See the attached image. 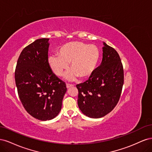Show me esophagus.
Instances as JSON below:
<instances>
[{"mask_svg": "<svg viewBox=\"0 0 152 152\" xmlns=\"http://www.w3.org/2000/svg\"><path fill=\"white\" fill-rule=\"evenodd\" d=\"M73 86V84H68V83H66V87L67 88H70V87Z\"/></svg>", "mask_w": 152, "mask_h": 152, "instance_id": "1", "label": "esophagus"}]
</instances>
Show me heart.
Here are the masks:
<instances>
[{
    "instance_id": "obj_1",
    "label": "heart",
    "mask_w": 152,
    "mask_h": 152,
    "mask_svg": "<svg viewBox=\"0 0 152 152\" xmlns=\"http://www.w3.org/2000/svg\"><path fill=\"white\" fill-rule=\"evenodd\" d=\"M99 56V50L95 45L75 41L62 45L58 54L49 57L48 63L58 76L63 74L70 63L72 70L66 73L67 79L74 80L77 77L86 79L95 71Z\"/></svg>"
}]
</instances>
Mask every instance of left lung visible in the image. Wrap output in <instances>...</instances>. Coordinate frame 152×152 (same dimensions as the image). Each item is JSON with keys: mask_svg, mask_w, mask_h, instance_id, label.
<instances>
[{"mask_svg": "<svg viewBox=\"0 0 152 152\" xmlns=\"http://www.w3.org/2000/svg\"><path fill=\"white\" fill-rule=\"evenodd\" d=\"M102 64L89 79L76 85L78 106L86 116L98 118L110 113L117 104L124 84V68L114 48L104 42Z\"/></svg>", "mask_w": 152, "mask_h": 152, "instance_id": "1", "label": "left lung"}]
</instances>
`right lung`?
Masks as SVG:
<instances>
[{"label":"right lung","instance_id":"right-lung-1","mask_svg":"<svg viewBox=\"0 0 152 152\" xmlns=\"http://www.w3.org/2000/svg\"><path fill=\"white\" fill-rule=\"evenodd\" d=\"M48 40L37 39L23 49L15 74L23 107L30 115L43 121L58 115L67 89L65 82L54 74L48 63Z\"/></svg>","mask_w":152,"mask_h":152}]
</instances>
